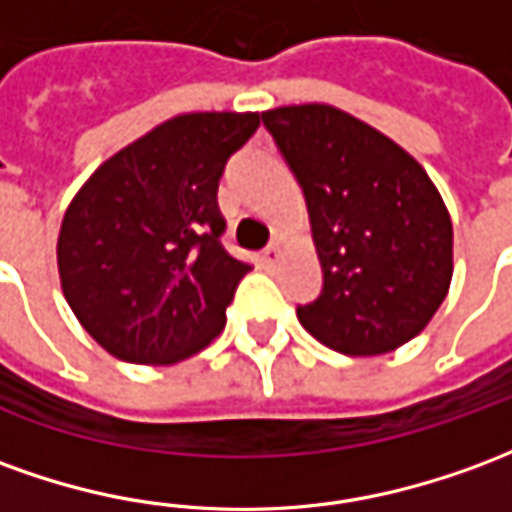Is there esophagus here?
Listing matches in <instances>:
<instances>
[{
    "mask_svg": "<svg viewBox=\"0 0 512 512\" xmlns=\"http://www.w3.org/2000/svg\"><path fill=\"white\" fill-rule=\"evenodd\" d=\"M277 260H280V246H268V249L260 252V263L263 266H274Z\"/></svg>",
    "mask_w": 512,
    "mask_h": 512,
    "instance_id": "34e87169",
    "label": "esophagus"
}]
</instances>
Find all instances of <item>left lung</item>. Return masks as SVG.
Here are the masks:
<instances>
[{
  "label": "left lung",
  "instance_id": "1",
  "mask_svg": "<svg viewBox=\"0 0 512 512\" xmlns=\"http://www.w3.org/2000/svg\"><path fill=\"white\" fill-rule=\"evenodd\" d=\"M305 191L324 288L296 316L316 341L357 357L413 341L452 285V219L430 174L385 132L341 107L263 113Z\"/></svg>",
  "mask_w": 512,
  "mask_h": 512
}]
</instances>
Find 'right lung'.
<instances>
[{
	"instance_id": "1",
	"label": "right lung",
	"mask_w": 512,
	"mask_h": 512,
	"mask_svg": "<svg viewBox=\"0 0 512 512\" xmlns=\"http://www.w3.org/2000/svg\"><path fill=\"white\" fill-rule=\"evenodd\" d=\"M260 113H180L110 155L82 182L57 235L60 288L105 352L171 366L227 324L252 263L221 246L219 180Z\"/></svg>"
}]
</instances>
